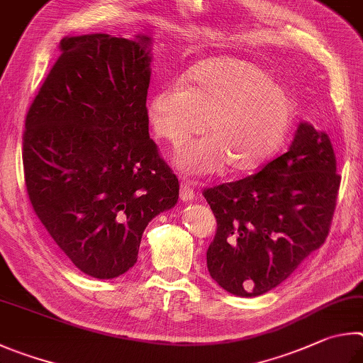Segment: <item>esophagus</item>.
I'll list each match as a JSON object with an SVG mask.
<instances>
[{"label":"esophagus","mask_w":363,"mask_h":363,"mask_svg":"<svg viewBox=\"0 0 363 363\" xmlns=\"http://www.w3.org/2000/svg\"><path fill=\"white\" fill-rule=\"evenodd\" d=\"M194 196H196L194 188L189 185V183L182 182V185H180V199L183 202H191L194 199Z\"/></svg>","instance_id":"1"}]
</instances>
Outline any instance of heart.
Listing matches in <instances>:
<instances>
[{"instance_id": "1", "label": "heart", "mask_w": 363, "mask_h": 363, "mask_svg": "<svg viewBox=\"0 0 363 363\" xmlns=\"http://www.w3.org/2000/svg\"><path fill=\"white\" fill-rule=\"evenodd\" d=\"M185 81L159 87L148 104L152 129L175 148L206 124L207 137L177 156L183 174H215L225 164L236 174L249 172L282 148L296 101L269 69L238 57H212L189 69Z\"/></svg>"}]
</instances>
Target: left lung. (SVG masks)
Segmentation results:
<instances>
[{
	"label": "left lung",
	"mask_w": 363,
	"mask_h": 363,
	"mask_svg": "<svg viewBox=\"0 0 363 363\" xmlns=\"http://www.w3.org/2000/svg\"><path fill=\"white\" fill-rule=\"evenodd\" d=\"M340 183L328 135L300 123L282 156L242 180L204 189L217 218L207 250L213 281L247 298L277 287L325 242Z\"/></svg>",
	"instance_id": "left-lung-1"
}]
</instances>
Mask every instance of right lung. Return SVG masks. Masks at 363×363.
I'll return each mask as SVG.
<instances>
[{
  "label": "right lung",
  "mask_w": 363,
  "mask_h": 363,
  "mask_svg": "<svg viewBox=\"0 0 363 363\" xmlns=\"http://www.w3.org/2000/svg\"><path fill=\"white\" fill-rule=\"evenodd\" d=\"M148 44L63 38L25 118L28 199L59 249L95 279L129 271L145 228L178 201V178L148 132Z\"/></svg>",
  "instance_id": "right-lung-1"
}]
</instances>
